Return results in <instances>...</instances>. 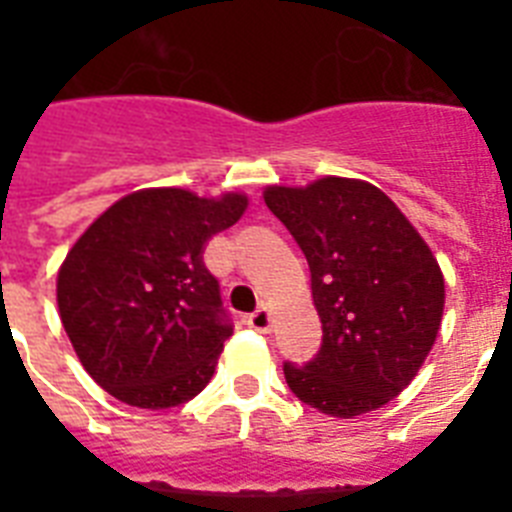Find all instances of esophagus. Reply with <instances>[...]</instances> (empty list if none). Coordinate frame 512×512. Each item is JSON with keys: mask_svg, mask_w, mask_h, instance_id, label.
Wrapping results in <instances>:
<instances>
[{"mask_svg": "<svg viewBox=\"0 0 512 512\" xmlns=\"http://www.w3.org/2000/svg\"><path fill=\"white\" fill-rule=\"evenodd\" d=\"M247 324L252 329H257V332H271L273 327V313L268 311V308H257L255 313H249L247 316Z\"/></svg>", "mask_w": 512, "mask_h": 512, "instance_id": "34e87169", "label": "esophagus"}]
</instances>
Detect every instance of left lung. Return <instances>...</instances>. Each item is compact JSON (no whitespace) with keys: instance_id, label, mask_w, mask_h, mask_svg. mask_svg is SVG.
I'll use <instances>...</instances> for the list:
<instances>
[{"instance_id":"1","label":"left lung","mask_w":512,"mask_h":512,"mask_svg":"<svg viewBox=\"0 0 512 512\" xmlns=\"http://www.w3.org/2000/svg\"><path fill=\"white\" fill-rule=\"evenodd\" d=\"M263 199L303 249L324 329L308 366L284 364L287 385L340 420L380 409L417 377L441 329L446 292L436 255L366 180L268 185Z\"/></svg>"}]
</instances>
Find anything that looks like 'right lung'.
<instances>
[{
  "mask_svg": "<svg viewBox=\"0 0 512 512\" xmlns=\"http://www.w3.org/2000/svg\"><path fill=\"white\" fill-rule=\"evenodd\" d=\"M247 193L143 188L114 201L68 249L58 313L100 388L138 409H170L207 388L233 327L201 260Z\"/></svg>",
  "mask_w": 512,
  "mask_h": 512,
  "instance_id": "add662e5",
  "label": "right lung"
}]
</instances>
